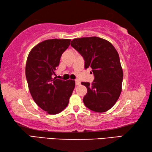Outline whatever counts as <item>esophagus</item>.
<instances>
[{"label":"esophagus","mask_w":152,"mask_h":152,"mask_svg":"<svg viewBox=\"0 0 152 152\" xmlns=\"http://www.w3.org/2000/svg\"><path fill=\"white\" fill-rule=\"evenodd\" d=\"M75 83H76V86L80 85V82L79 81V80H75Z\"/></svg>","instance_id":"obj_1"}]
</instances>
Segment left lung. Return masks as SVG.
Wrapping results in <instances>:
<instances>
[{
    "label": "left lung",
    "mask_w": 152,
    "mask_h": 152,
    "mask_svg": "<svg viewBox=\"0 0 152 152\" xmlns=\"http://www.w3.org/2000/svg\"><path fill=\"white\" fill-rule=\"evenodd\" d=\"M70 45L83 57L85 69L91 67L95 76L91 83H81L88 89L83 103L96 112L108 111L121 92L124 73L117 50L110 42L96 37L74 38Z\"/></svg>",
    "instance_id": "obj_1"
}]
</instances>
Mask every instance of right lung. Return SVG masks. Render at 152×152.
<instances>
[{
	"label": "right lung",
	"instance_id": "right-lung-1",
	"mask_svg": "<svg viewBox=\"0 0 152 152\" xmlns=\"http://www.w3.org/2000/svg\"><path fill=\"white\" fill-rule=\"evenodd\" d=\"M70 39H50L38 44L28 54L25 75L34 101L49 114L62 112L69 102L75 81L57 79L55 71Z\"/></svg>",
	"mask_w": 152,
	"mask_h": 152
}]
</instances>
